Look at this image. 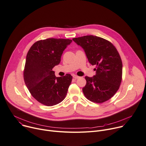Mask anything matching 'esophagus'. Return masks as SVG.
I'll list each match as a JSON object with an SVG mask.
<instances>
[{
	"label": "esophagus",
	"mask_w": 146,
	"mask_h": 146,
	"mask_svg": "<svg viewBox=\"0 0 146 146\" xmlns=\"http://www.w3.org/2000/svg\"><path fill=\"white\" fill-rule=\"evenodd\" d=\"M73 78H75V79H77V78H80V77H79V76H77V75H73Z\"/></svg>",
	"instance_id": "esophagus-1"
}]
</instances>
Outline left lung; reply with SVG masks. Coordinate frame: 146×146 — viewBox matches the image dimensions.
<instances>
[{
	"label": "left lung",
	"instance_id": "8db88e82",
	"mask_svg": "<svg viewBox=\"0 0 146 146\" xmlns=\"http://www.w3.org/2000/svg\"><path fill=\"white\" fill-rule=\"evenodd\" d=\"M73 40L84 49L89 63L97 65L96 75L85 77L87 83L83 88L85 97L96 103L110 100L122 82V62L116 48L97 36L86 35Z\"/></svg>",
	"mask_w": 146,
	"mask_h": 146
}]
</instances>
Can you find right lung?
<instances>
[{"label": "right lung", "instance_id": "1", "mask_svg": "<svg viewBox=\"0 0 146 146\" xmlns=\"http://www.w3.org/2000/svg\"><path fill=\"white\" fill-rule=\"evenodd\" d=\"M72 42L69 39L48 38L35 42L26 56L25 84L32 96L46 106L61 102L66 97L72 76L56 77L52 70L60 62L64 50Z\"/></svg>", "mask_w": 146, "mask_h": 146}]
</instances>
